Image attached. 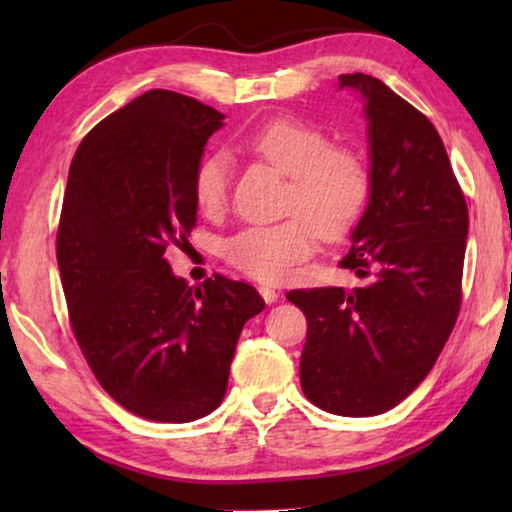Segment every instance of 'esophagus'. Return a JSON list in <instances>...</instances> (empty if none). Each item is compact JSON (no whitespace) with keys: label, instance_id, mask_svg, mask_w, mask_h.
<instances>
[{"label":"esophagus","instance_id":"esophagus-1","mask_svg":"<svg viewBox=\"0 0 512 512\" xmlns=\"http://www.w3.org/2000/svg\"><path fill=\"white\" fill-rule=\"evenodd\" d=\"M259 296L264 298L266 305H273V302H277V298H280V293H277L273 287H259Z\"/></svg>","mask_w":512,"mask_h":512}]
</instances>
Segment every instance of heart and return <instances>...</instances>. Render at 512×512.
<instances>
[{
	"mask_svg": "<svg viewBox=\"0 0 512 512\" xmlns=\"http://www.w3.org/2000/svg\"><path fill=\"white\" fill-rule=\"evenodd\" d=\"M246 146L291 176L287 212L277 223L248 225L225 241V259L257 280H280L314 253L316 232L334 239L348 232L368 201L370 173L357 151L332 146L316 124L275 119L246 137ZM232 160L212 151L194 176V201L203 214H216L228 201Z\"/></svg>",
	"mask_w": 512,
	"mask_h": 512,
	"instance_id": "heart-1",
	"label": "heart"
}]
</instances>
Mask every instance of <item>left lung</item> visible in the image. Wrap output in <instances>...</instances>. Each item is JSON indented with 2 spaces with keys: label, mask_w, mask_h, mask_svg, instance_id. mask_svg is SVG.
Masks as SVG:
<instances>
[{
  "label": "left lung",
  "mask_w": 512,
  "mask_h": 512,
  "mask_svg": "<svg viewBox=\"0 0 512 512\" xmlns=\"http://www.w3.org/2000/svg\"><path fill=\"white\" fill-rule=\"evenodd\" d=\"M361 99L368 203L343 268L361 287L296 289L307 316L300 384L307 400L348 418L384 413L429 375L461 307L467 205L431 121L386 83L341 74Z\"/></svg>",
  "instance_id": "8db88e82"
}]
</instances>
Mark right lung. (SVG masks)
I'll return each mask as SVG.
<instances>
[{
  "mask_svg": "<svg viewBox=\"0 0 512 512\" xmlns=\"http://www.w3.org/2000/svg\"><path fill=\"white\" fill-rule=\"evenodd\" d=\"M223 119L149 90L99 121L69 167L56 257L74 336L103 391L146 420L212 413L241 329L264 309L250 284L189 287L164 257L194 228V176Z\"/></svg>",
  "mask_w": 512,
  "mask_h": 512,
  "instance_id": "add662e5",
  "label": "right lung"
}]
</instances>
